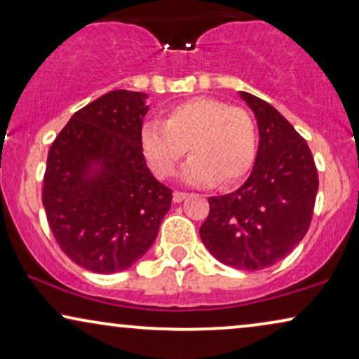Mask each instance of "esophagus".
I'll list each match as a JSON object with an SVG mask.
<instances>
[{"label":"esophagus","mask_w":359,"mask_h":359,"mask_svg":"<svg viewBox=\"0 0 359 359\" xmlns=\"http://www.w3.org/2000/svg\"><path fill=\"white\" fill-rule=\"evenodd\" d=\"M186 196H188V193H183V191H175L173 201H175V203H181V201H183Z\"/></svg>","instance_id":"1"}]
</instances>
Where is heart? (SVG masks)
I'll list each match as a JSON object with an SVG mask.
<instances>
[{
	"label": "heart",
	"mask_w": 359,
	"mask_h": 359,
	"mask_svg": "<svg viewBox=\"0 0 359 359\" xmlns=\"http://www.w3.org/2000/svg\"><path fill=\"white\" fill-rule=\"evenodd\" d=\"M142 150L160 178H171L189 147L193 155L183 168V180L193 186H227L252 168L257 156V126L240 106L214 97H194L166 112L165 122L142 127Z\"/></svg>",
	"instance_id": "heart-1"
}]
</instances>
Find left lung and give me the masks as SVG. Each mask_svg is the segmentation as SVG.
<instances>
[{"mask_svg": "<svg viewBox=\"0 0 359 359\" xmlns=\"http://www.w3.org/2000/svg\"><path fill=\"white\" fill-rule=\"evenodd\" d=\"M258 121L259 145L248 180L233 193L209 198L199 235L227 266L258 271L301 243L311 225L318 176L307 142L266 101L240 91Z\"/></svg>", "mask_w": 359, "mask_h": 359, "instance_id": "left-lung-1", "label": "left lung"}]
</instances>
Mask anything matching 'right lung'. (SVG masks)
I'll list each match as a JSON object with an SVG mask.
<instances>
[{"label":"right lung","instance_id":"add662e5","mask_svg":"<svg viewBox=\"0 0 359 359\" xmlns=\"http://www.w3.org/2000/svg\"><path fill=\"white\" fill-rule=\"evenodd\" d=\"M145 95L116 90L72 116L48 150L42 204L62 252L88 271L130 268L154 245L171 191L142 151Z\"/></svg>","mask_w":359,"mask_h":359}]
</instances>
